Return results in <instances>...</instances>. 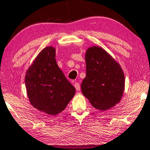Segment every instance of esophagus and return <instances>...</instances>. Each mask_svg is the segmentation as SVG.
Wrapping results in <instances>:
<instances>
[{
    "label": "esophagus",
    "mask_w": 150,
    "mask_h": 150,
    "mask_svg": "<svg viewBox=\"0 0 150 150\" xmlns=\"http://www.w3.org/2000/svg\"><path fill=\"white\" fill-rule=\"evenodd\" d=\"M74 87L76 88V91H80L81 89V86H80V84L79 83H77V82H76V83H74Z\"/></svg>",
    "instance_id": "obj_1"
}]
</instances>
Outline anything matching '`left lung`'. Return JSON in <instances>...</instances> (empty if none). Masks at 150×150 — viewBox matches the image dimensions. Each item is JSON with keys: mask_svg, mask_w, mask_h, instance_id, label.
Masks as SVG:
<instances>
[{"mask_svg": "<svg viewBox=\"0 0 150 150\" xmlns=\"http://www.w3.org/2000/svg\"><path fill=\"white\" fill-rule=\"evenodd\" d=\"M85 60L86 75L81 86L82 93L98 110L115 106L125 88V75L120 65L98 46L87 49Z\"/></svg>", "mask_w": 150, "mask_h": 150, "instance_id": "left-lung-1", "label": "left lung"}]
</instances>
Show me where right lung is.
<instances>
[{
	"instance_id": "right-lung-1",
	"label": "right lung",
	"mask_w": 150,
	"mask_h": 150,
	"mask_svg": "<svg viewBox=\"0 0 150 150\" xmlns=\"http://www.w3.org/2000/svg\"><path fill=\"white\" fill-rule=\"evenodd\" d=\"M55 57L53 47L43 49L27 70L25 78L31 105L50 115L63 111L76 92L57 65Z\"/></svg>"
}]
</instances>
